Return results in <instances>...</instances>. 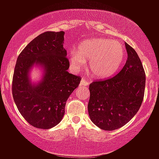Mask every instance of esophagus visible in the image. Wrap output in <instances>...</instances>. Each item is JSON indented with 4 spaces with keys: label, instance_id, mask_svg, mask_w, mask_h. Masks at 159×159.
Listing matches in <instances>:
<instances>
[{
    "label": "esophagus",
    "instance_id": "esophagus-1",
    "mask_svg": "<svg viewBox=\"0 0 159 159\" xmlns=\"http://www.w3.org/2000/svg\"><path fill=\"white\" fill-rule=\"evenodd\" d=\"M89 81H86L84 78H81V82H80V85H82V86H88L89 85Z\"/></svg>",
    "mask_w": 159,
    "mask_h": 159
}]
</instances>
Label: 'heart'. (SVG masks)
I'll return each instance as SVG.
<instances>
[{
	"mask_svg": "<svg viewBox=\"0 0 159 159\" xmlns=\"http://www.w3.org/2000/svg\"><path fill=\"white\" fill-rule=\"evenodd\" d=\"M125 57L124 46L118 41L103 38L87 40L78 46V52H70L68 57L73 70L82 69L88 60L93 77L107 78L118 70Z\"/></svg>",
	"mask_w": 159,
	"mask_h": 159,
	"instance_id": "1",
	"label": "heart"
}]
</instances>
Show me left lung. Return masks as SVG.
I'll return each instance as SVG.
<instances>
[{"label":"left lung","instance_id":"left-lung-1","mask_svg":"<svg viewBox=\"0 0 159 159\" xmlns=\"http://www.w3.org/2000/svg\"><path fill=\"white\" fill-rule=\"evenodd\" d=\"M128 58L116 76L89 85L90 119L101 129L112 131L135 116L143 100L145 72L137 53L125 43Z\"/></svg>","mask_w":159,"mask_h":159}]
</instances>
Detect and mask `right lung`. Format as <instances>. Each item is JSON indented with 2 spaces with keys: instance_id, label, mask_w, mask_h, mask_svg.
I'll return each mask as SVG.
<instances>
[{
  "instance_id": "add662e5",
  "label": "right lung",
  "mask_w": 159,
  "mask_h": 159,
  "mask_svg": "<svg viewBox=\"0 0 159 159\" xmlns=\"http://www.w3.org/2000/svg\"><path fill=\"white\" fill-rule=\"evenodd\" d=\"M64 34L43 33L26 46L16 61L13 99L22 116L36 128L48 129L61 121L66 100L81 81L80 77L67 71L70 63L63 48ZM34 66L43 70L37 83L29 76Z\"/></svg>"
}]
</instances>
